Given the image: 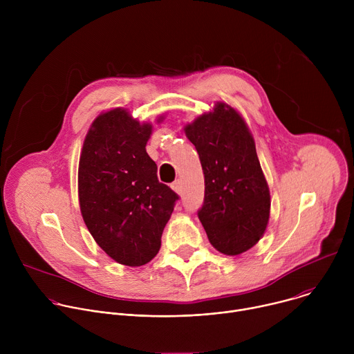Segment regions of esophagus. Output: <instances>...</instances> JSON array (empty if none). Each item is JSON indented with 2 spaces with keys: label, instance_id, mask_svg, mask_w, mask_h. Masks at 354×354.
I'll list each match as a JSON object with an SVG mask.
<instances>
[{
  "label": "esophagus",
  "instance_id": "obj_1",
  "mask_svg": "<svg viewBox=\"0 0 354 354\" xmlns=\"http://www.w3.org/2000/svg\"><path fill=\"white\" fill-rule=\"evenodd\" d=\"M171 187H172L176 193H182V180H180V179L175 180V182L171 185Z\"/></svg>",
  "mask_w": 354,
  "mask_h": 354
}]
</instances>
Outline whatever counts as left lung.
<instances>
[{
	"instance_id": "1",
	"label": "left lung",
	"mask_w": 354,
	"mask_h": 354,
	"mask_svg": "<svg viewBox=\"0 0 354 354\" xmlns=\"http://www.w3.org/2000/svg\"><path fill=\"white\" fill-rule=\"evenodd\" d=\"M205 174V200L197 210L212 245L239 255L263 235L270 193L255 141L243 119L225 104L185 127Z\"/></svg>"
}]
</instances>
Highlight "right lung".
<instances>
[{
	"instance_id": "1",
	"label": "right lung",
	"mask_w": 354,
	"mask_h": 354,
	"mask_svg": "<svg viewBox=\"0 0 354 354\" xmlns=\"http://www.w3.org/2000/svg\"><path fill=\"white\" fill-rule=\"evenodd\" d=\"M151 129L123 109L106 112L92 123L80 158L82 218L96 243L126 266L145 265L158 254L179 200L158 180L145 151Z\"/></svg>"
}]
</instances>
